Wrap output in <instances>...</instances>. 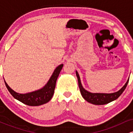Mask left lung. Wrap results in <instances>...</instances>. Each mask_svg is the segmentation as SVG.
<instances>
[{"instance_id":"1","label":"left lung","mask_w":133,"mask_h":133,"mask_svg":"<svg viewBox=\"0 0 133 133\" xmlns=\"http://www.w3.org/2000/svg\"><path fill=\"white\" fill-rule=\"evenodd\" d=\"M76 76H77V80H78V84L79 87V89H80L81 94L82 97H84L85 100L87 101L88 103L95 105H103L106 104L110 103L111 101L116 100V99L118 98L119 96L121 95L122 93L126 89V86H127L128 82H129V79L125 84V85L123 88L121 89L119 91L117 92L111 93V94H104V93H91L88 92L86 89L83 88L82 86L81 83L80 77H79V74L77 71L76 72Z\"/></svg>"}]
</instances>
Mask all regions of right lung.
Segmentation results:
<instances>
[{"instance_id":"obj_1","label":"right lung","mask_w":133,"mask_h":133,"mask_svg":"<svg viewBox=\"0 0 133 133\" xmlns=\"http://www.w3.org/2000/svg\"><path fill=\"white\" fill-rule=\"evenodd\" d=\"M63 64L59 65L54 70L47 84L42 89L27 94H19L10 88L5 81V86L8 91L15 99L22 102L25 104L30 106H37L48 103L52 97L56 88V81L61 71Z\"/></svg>"}]
</instances>
